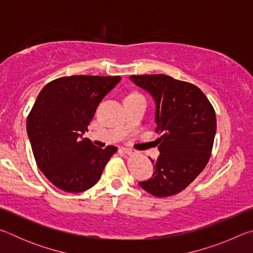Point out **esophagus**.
I'll return each mask as SVG.
<instances>
[{
  "mask_svg": "<svg viewBox=\"0 0 253 253\" xmlns=\"http://www.w3.org/2000/svg\"><path fill=\"white\" fill-rule=\"evenodd\" d=\"M123 152L125 153V154H127V155H131V154H135L136 153L134 149H131V148H123Z\"/></svg>",
  "mask_w": 253,
  "mask_h": 253,
  "instance_id": "obj_1",
  "label": "esophagus"
}]
</instances>
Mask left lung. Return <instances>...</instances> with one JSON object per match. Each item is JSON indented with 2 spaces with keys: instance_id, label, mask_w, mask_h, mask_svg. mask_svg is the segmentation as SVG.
Returning <instances> with one entry per match:
<instances>
[{
  "instance_id": "1",
  "label": "left lung",
  "mask_w": 253,
  "mask_h": 253,
  "mask_svg": "<svg viewBox=\"0 0 253 253\" xmlns=\"http://www.w3.org/2000/svg\"><path fill=\"white\" fill-rule=\"evenodd\" d=\"M136 85L155 101V131L160 156L152 161L155 172L138 183L149 194H177L202 172L211 156L216 118L213 106L200 88L166 75L130 76Z\"/></svg>"
}]
</instances>
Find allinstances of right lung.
<instances>
[{
    "label": "right lung",
    "mask_w": 253,
    "mask_h": 253,
    "mask_svg": "<svg viewBox=\"0 0 253 253\" xmlns=\"http://www.w3.org/2000/svg\"><path fill=\"white\" fill-rule=\"evenodd\" d=\"M121 80L119 76L62 77L38 96L27 132L38 168L60 190L80 193L92 187L117 152L111 145L97 147L83 135L102 98Z\"/></svg>",
    "instance_id": "right-lung-1"
}]
</instances>
